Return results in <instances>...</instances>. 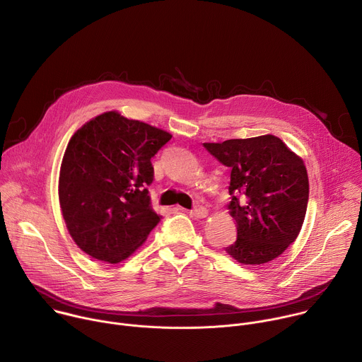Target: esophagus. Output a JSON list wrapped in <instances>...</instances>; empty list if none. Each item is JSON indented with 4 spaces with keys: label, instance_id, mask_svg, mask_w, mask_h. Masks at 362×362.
Instances as JSON below:
<instances>
[{
    "label": "esophagus",
    "instance_id": "obj_1",
    "mask_svg": "<svg viewBox=\"0 0 362 362\" xmlns=\"http://www.w3.org/2000/svg\"><path fill=\"white\" fill-rule=\"evenodd\" d=\"M189 215L193 216V218H196V219H203V218L208 216V209L203 208V206H196L194 209H192V211L189 212Z\"/></svg>",
    "mask_w": 362,
    "mask_h": 362
}]
</instances>
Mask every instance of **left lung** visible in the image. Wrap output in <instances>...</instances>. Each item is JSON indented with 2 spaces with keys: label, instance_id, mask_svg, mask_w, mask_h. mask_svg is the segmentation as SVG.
I'll use <instances>...</instances> for the list:
<instances>
[{
  "label": "left lung",
  "instance_id": "left-lung-1",
  "mask_svg": "<svg viewBox=\"0 0 362 362\" xmlns=\"http://www.w3.org/2000/svg\"><path fill=\"white\" fill-rule=\"evenodd\" d=\"M230 169L229 214L238 238L226 253L242 265L274 261L298 238L308 206L303 160L274 134L203 143Z\"/></svg>",
  "mask_w": 362,
  "mask_h": 362
}]
</instances>
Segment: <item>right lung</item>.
<instances>
[{"label": "right lung", "instance_id": "1", "mask_svg": "<svg viewBox=\"0 0 362 362\" xmlns=\"http://www.w3.org/2000/svg\"><path fill=\"white\" fill-rule=\"evenodd\" d=\"M170 139L119 112L103 113L73 134L60 168L59 199L67 230L83 252L119 264L160 222L147 190L150 159Z\"/></svg>", "mask_w": 362, "mask_h": 362}]
</instances>
